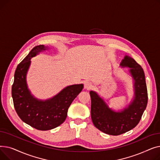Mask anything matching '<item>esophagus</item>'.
<instances>
[{
  "mask_svg": "<svg viewBox=\"0 0 160 160\" xmlns=\"http://www.w3.org/2000/svg\"><path fill=\"white\" fill-rule=\"evenodd\" d=\"M92 87V84L91 83L89 82H86L84 83V88L86 89H91Z\"/></svg>",
  "mask_w": 160,
  "mask_h": 160,
  "instance_id": "34e87169",
  "label": "esophagus"
}]
</instances>
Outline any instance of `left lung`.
<instances>
[{"label":"left lung","instance_id":"8db88e82","mask_svg":"<svg viewBox=\"0 0 160 160\" xmlns=\"http://www.w3.org/2000/svg\"><path fill=\"white\" fill-rule=\"evenodd\" d=\"M120 65L129 67L133 80L134 98L128 107L115 112L95 91H91V119L95 127L112 136L121 135L135 128L139 122L148 102L145 73L142 67L128 56H125Z\"/></svg>","mask_w":160,"mask_h":160}]
</instances>
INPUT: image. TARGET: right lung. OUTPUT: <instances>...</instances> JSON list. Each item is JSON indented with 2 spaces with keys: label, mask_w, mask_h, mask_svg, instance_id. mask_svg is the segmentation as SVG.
Segmentation results:
<instances>
[{
  "label": "right lung",
  "mask_w": 160,
  "mask_h": 160,
  "mask_svg": "<svg viewBox=\"0 0 160 160\" xmlns=\"http://www.w3.org/2000/svg\"><path fill=\"white\" fill-rule=\"evenodd\" d=\"M46 49L47 47L41 45L31 50L17 67L12 88L17 113L23 122L39 130H51L62 124L70 105L83 88L82 83L67 86L52 98L45 100H39L31 94L27 83L30 60Z\"/></svg>",
  "instance_id": "add662e5"
}]
</instances>
